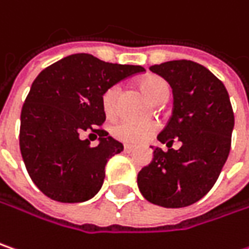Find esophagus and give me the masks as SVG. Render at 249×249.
<instances>
[{"instance_id":"1","label":"esophagus","mask_w":249,"mask_h":249,"mask_svg":"<svg viewBox=\"0 0 249 249\" xmlns=\"http://www.w3.org/2000/svg\"><path fill=\"white\" fill-rule=\"evenodd\" d=\"M124 151L126 152V154H132V152L135 151V148H134V146H131V145H125Z\"/></svg>"}]
</instances>
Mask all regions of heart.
I'll list each match as a JSON object with an SVG mask.
<instances>
[{"mask_svg": "<svg viewBox=\"0 0 249 249\" xmlns=\"http://www.w3.org/2000/svg\"><path fill=\"white\" fill-rule=\"evenodd\" d=\"M139 89L146 95L149 101L158 104L162 98L169 95V86L166 81L159 76L149 74L139 80ZM120 94L118 86H110L101 95V107L104 114L111 118L117 112V100ZM158 125L154 123H132V121H118L111 126V135L115 139L129 143L141 145L154 137Z\"/></svg>", "mask_w": 249, "mask_h": 249, "instance_id": "b5f03b06", "label": "heart"}]
</instances>
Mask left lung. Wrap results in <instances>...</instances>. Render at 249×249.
<instances>
[{"label":"left lung","mask_w":249,"mask_h":249,"mask_svg":"<svg viewBox=\"0 0 249 249\" xmlns=\"http://www.w3.org/2000/svg\"><path fill=\"white\" fill-rule=\"evenodd\" d=\"M173 91V114L158 135L168 151L155 148L154 160L138 173L142 196L166 209L186 207L204 197L226 163L234 112L223 81L192 60L149 67ZM182 145L171 148L174 139Z\"/></svg>","instance_id":"obj_1"}]
</instances>
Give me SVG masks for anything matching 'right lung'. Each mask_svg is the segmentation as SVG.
<instances>
[{
    "label": "right lung",
    "mask_w": 249,
    "mask_h": 249,
    "mask_svg": "<svg viewBox=\"0 0 249 249\" xmlns=\"http://www.w3.org/2000/svg\"><path fill=\"white\" fill-rule=\"evenodd\" d=\"M142 71V66L114 65L77 53L39 73L21 111L19 148L32 182L45 196L80 203L101 189L108 159L124 149L101 128L106 121L101 95ZM86 130L100 137L97 147L81 141Z\"/></svg>",
    "instance_id": "right-lung-1"
}]
</instances>
